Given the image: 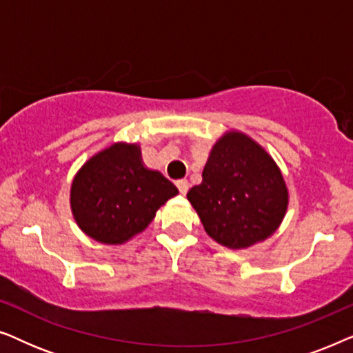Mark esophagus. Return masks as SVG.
<instances>
[{"label":"esophagus","instance_id":"34e87169","mask_svg":"<svg viewBox=\"0 0 353 353\" xmlns=\"http://www.w3.org/2000/svg\"><path fill=\"white\" fill-rule=\"evenodd\" d=\"M176 188L180 190L181 194H186L188 190H190V181L188 180H178L176 181Z\"/></svg>","mask_w":353,"mask_h":353}]
</instances>
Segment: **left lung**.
Listing matches in <instances>:
<instances>
[{"label": "left lung", "instance_id": "8db88e82", "mask_svg": "<svg viewBox=\"0 0 353 353\" xmlns=\"http://www.w3.org/2000/svg\"><path fill=\"white\" fill-rule=\"evenodd\" d=\"M188 199L210 238L244 249L276 231L288 209V188L257 143L231 132L216 141L202 183L191 188Z\"/></svg>", "mask_w": 353, "mask_h": 353}]
</instances>
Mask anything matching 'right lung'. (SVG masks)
Here are the masks:
<instances>
[{
  "mask_svg": "<svg viewBox=\"0 0 353 353\" xmlns=\"http://www.w3.org/2000/svg\"><path fill=\"white\" fill-rule=\"evenodd\" d=\"M178 190L161 172L143 165L137 144L117 143L81 167L70 190L77 223L90 238L122 244L151 223Z\"/></svg>",
  "mask_w": 353,
  "mask_h": 353,
  "instance_id": "1",
  "label": "right lung"
}]
</instances>
